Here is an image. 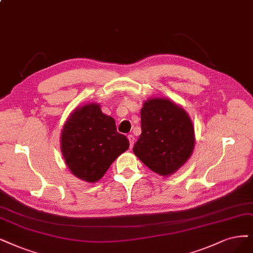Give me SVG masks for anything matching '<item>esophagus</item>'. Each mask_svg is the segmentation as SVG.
Returning <instances> with one entry per match:
<instances>
[{
    "label": "esophagus",
    "mask_w": 253,
    "mask_h": 253,
    "mask_svg": "<svg viewBox=\"0 0 253 253\" xmlns=\"http://www.w3.org/2000/svg\"><path fill=\"white\" fill-rule=\"evenodd\" d=\"M128 139H129V143H130V148H132L133 145H134V141H135L134 136L132 134H129L128 135Z\"/></svg>",
    "instance_id": "esophagus-1"
}]
</instances>
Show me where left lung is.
I'll return each instance as SVG.
<instances>
[{
    "label": "left lung",
    "mask_w": 253,
    "mask_h": 253,
    "mask_svg": "<svg viewBox=\"0 0 253 253\" xmlns=\"http://www.w3.org/2000/svg\"><path fill=\"white\" fill-rule=\"evenodd\" d=\"M141 128L133 152L153 172L171 175L190 158L195 145L192 121L170 100L146 101L141 110Z\"/></svg>",
    "instance_id": "left-lung-1"
}]
</instances>
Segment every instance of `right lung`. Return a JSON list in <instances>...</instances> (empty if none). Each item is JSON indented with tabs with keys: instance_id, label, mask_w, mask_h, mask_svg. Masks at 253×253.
Instances as JSON below:
<instances>
[{
	"instance_id": "add662e5",
	"label": "right lung",
	"mask_w": 253,
	"mask_h": 253,
	"mask_svg": "<svg viewBox=\"0 0 253 253\" xmlns=\"http://www.w3.org/2000/svg\"><path fill=\"white\" fill-rule=\"evenodd\" d=\"M129 148L128 138L117 131L116 122L96 103L77 108L61 132V152L71 172L96 182L116 158Z\"/></svg>"
}]
</instances>
